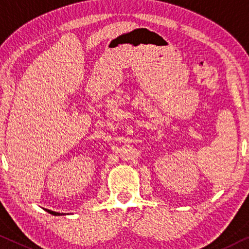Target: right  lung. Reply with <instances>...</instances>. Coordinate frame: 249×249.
<instances>
[{"label":"right lung","instance_id":"right-lung-1","mask_svg":"<svg viewBox=\"0 0 249 249\" xmlns=\"http://www.w3.org/2000/svg\"><path fill=\"white\" fill-rule=\"evenodd\" d=\"M45 210H47L48 213H51V215H54V216H61V215H63V213H56V212H52V210H49V209H45Z\"/></svg>","mask_w":249,"mask_h":249}]
</instances>
